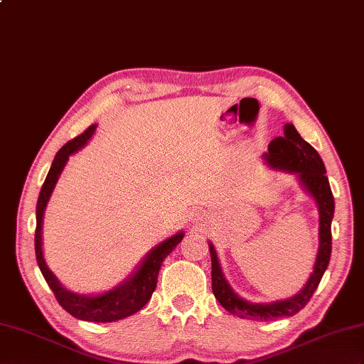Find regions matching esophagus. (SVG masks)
Segmentation results:
<instances>
[{
	"label": "esophagus",
	"mask_w": 364,
	"mask_h": 364,
	"mask_svg": "<svg viewBox=\"0 0 364 364\" xmlns=\"http://www.w3.org/2000/svg\"><path fill=\"white\" fill-rule=\"evenodd\" d=\"M203 219H205V218H203V213H199V211H198V213H196V215H194V220H196V223H198V224H199V223H202V220H203Z\"/></svg>",
	"instance_id": "1"
}]
</instances>
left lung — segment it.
<instances>
[{"label": "left lung", "mask_w": 364, "mask_h": 364, "mask_svg": "<svg viewBox=\"0 0 364 364\" xmlns=\"http://www.w3.org/2000/svg\"><path fill=\"white\" fill-rule=\"evenodd\" d=\"M264 161L270 168L279 171H287L296 174L299 181L310 196H312L320 211V244H318V253L314 265V272L304 287L296 295L287 299L273 301V303H250L239 296L236 291L228 284L223 269L218 259L215 247L208 242L210 256H211V287L213 294L227 312L233 314L244 320H274V318L294 316L301 309L309 303L314 291L323 278V274L329 265L331 252H332V219L335 211V202L332 196V190L329 179L326 176V166L321 161L316 149L307 144L299 136L291 123L284 125V136L277 137L270 141L269 151L264 154Z\"/></svg>", "instance_id": "left-lung-1"}]
</instances>
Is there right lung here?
I'll use <instances>...</instances> for the list:
<instances>
[{"label": "right lung", "instance_id": "1", "mask_svg": "<svg viewBox=\"0 0 364 364\" xmlns=\"http://www.w3.org/2000/svg\"><path fill=\"white\" fill-rule=\"evenodd\" d=\"M95 128L97 125H91L83 134H80L78 137L68 141V144L55 154V159L54 162H52L50 170L46 176V181L43 183L37 202L35 255H37V262L44 279H46L48 286L54 291L60 306L63 307L66 312L83 321L112 323L123 320V318H127L129 315H134L148 303L149 298L153 295V291L156 290L159 270L162 267V262L165 261L166 256L176 249V245L182 241L185 233L177 232L176 235L166 237L161 244L153 247L137 265V269L132 272L125 281L120 282L119 286L112 287L111 290L103 291V294L80 295L73 290H68L61 284L55 274L49 270L43 256L41 232L44 210H46L49 198L55 188V183L61 171H63L65 165L69 161V156L77 153L78 149H82L87 144V140L94 136Z\"/></svg>", "mask_w": 364, "mask_h": 364}]
</instances>
